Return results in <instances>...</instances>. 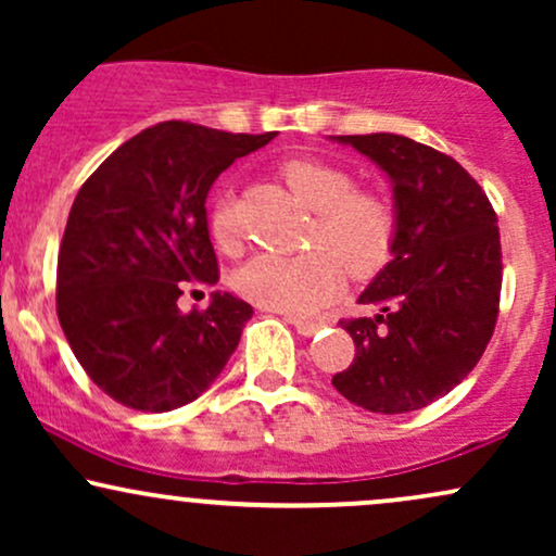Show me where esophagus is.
Returning a JSON list of instances; mask_svg holds the SVG:
<instances>
[{
  "mask_svg": "<svg viewBox=\"0 0 556 556\" xmlns=\"http://www.w3.org/2000/svg\"><path fill=\"white\" fill-rule=\"evenodd\" d=\"M287 321L298 329V334L303 337H314L318 329L324 327V321H314V318H295V316H287Z\"/></svg>",
  "mask_w": 556,
  "mask_h": 556,
  "instance_id": "34e87169",
  "label": "esophagus"
}]
</instances>
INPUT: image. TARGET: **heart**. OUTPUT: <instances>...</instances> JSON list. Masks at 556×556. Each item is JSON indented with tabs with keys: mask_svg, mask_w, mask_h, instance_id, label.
Returning a JSON list of instances; mask_svg holds the SVG:
<instances>
[{
	"mask_svg": "<svg viewBox=\"0 0 556 556\" xmlns=\"http://www.w3.org/2000/svg\"><path fill=\"white\" fill-rule=\"evenodd\" d=\"M282 177L292 193L316 212L311 229V245L316 248L300 256L258 253L238 271L235 287L261 308L311 316L340 295L348 269L358 279L384 269L397 240V219L384 198L355 190L353 175L334 164L292 159L282 167ZM208 229L222 251L238 248L240 225L229 198L214 203Z\"/></svg>",
	"mask_w": 556,
	"mask_h": 556,
	"instance_id": "heart-1",
	"label": "heart"
}]
</instances>
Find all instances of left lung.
<instances>
[{"label":"left lung","mask_w":556,"mask_h":556,"mask_svg":"<svg viewBox=\"0 0 556 556\" xmlns=\"http://www.w3.org/2000/svg\"><path fill=\"white\" fill-rule=\"evenodd\" d=\"M368 156L392 182V261L361 292L374 318H344L355 342L331 379L371 413H410L444 397L476 368L494 334L502 245L486 193L460 164L394 132L331 136Z\"/></svg>","instance_id":"obj_1"}]
</instances>
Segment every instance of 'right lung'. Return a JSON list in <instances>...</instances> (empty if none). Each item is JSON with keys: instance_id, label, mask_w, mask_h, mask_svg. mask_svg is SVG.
<instances>
[{"instance_id": "add662e5", "label": "right lung", "mask_w": 556, "mask_h": 556, "mask_svg": "<svg viewBox=\"0 0 556 556\" xmlns=\"http://www.w3.org/2000/svg\"><path fill=\"white\" fill-rule=\"evenodd\" d=\"M274 138L159 123L83 182L56 261V316L83 371L132 410L167 413L214 384L253 316L212 292L182 314L190 279L219 282L206 195L235 159Z\"/></svg>"}]
</instances>
